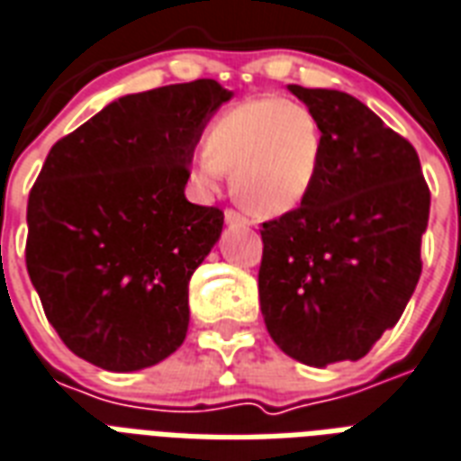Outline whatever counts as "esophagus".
I'll return each mask as SVG.
<instances>
[{
	"label": "esophagus",
	"mask_w": 461,
	"mask_h": 461,
	"mask_svg": "<svg viewBox=\"0 0 461 461\" xmlns=\"http://www.w3.org/2000/svg\"><path fill=\"white\" fill-rule=\"evenodd\" d=\"M224 222L227 224H237V227H249V220H246L241 212H237V210H224Z\"/></svg>",
	"instance_id": "1"
}]
</instances>
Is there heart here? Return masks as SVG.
Returning <instances> with one entry per match:
<instances>
[{"label": "heart", "mask_w": 461, "mask_h": 461, "mask_svg": "<svg viewBox=\"0 0 461 461\" xmlns=\"http://www.w3.org/2000/svg\"><path fill=\"white\" fill-rule=\"evenodd\" d=\"M324 132L314 113L283 96L249 98L224 111L193 161V181L212 191L231 174L234 198L254 217L300 207L321 171Z\"/></svg>", "instance_id": "b5f03b06"}]
</instances>
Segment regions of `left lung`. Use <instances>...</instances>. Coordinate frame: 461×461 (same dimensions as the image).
Here are the masks:
<instances>
[{"label": "left lung", "instance_id": "8db88e82", "mask_svg": "<svg viewBox=\"0 0 461 461\" xmlns=\"http://www.w3.org/2000/svg\"><path fill=\"white\" fill-rule=\"evenodd\" d=\"M287 89L324 132L307 200L263 222L258 297L270 339L312 367L360 360L402 319L420 277L430 191L409 140L356 96Z\"/></svg>", "mask_w": 461, "mask_h": 461}]
</instances>
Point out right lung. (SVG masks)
<instances>
[{
  "label": "right lung",
  "instance_id": "right-lung-1",
  "mask_svg": "<svg viewBox=\"0 0 461 461\" xmlns=\"http://www.w3.org/2000/svg\"><path fill=\"white\" fill-rule=\"evenodd\" d=\"M234 96L215 79L130 94L55 142L28 195L26 268L75 356L152 367L188 331V280L222 234L185 200L207 121Z\"/></svg>",
  "mask_w": 461,
  "mask_h": 461
}]
</instances>
